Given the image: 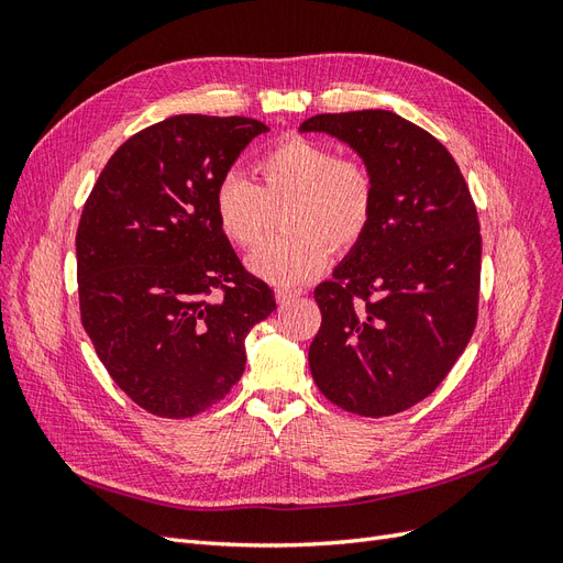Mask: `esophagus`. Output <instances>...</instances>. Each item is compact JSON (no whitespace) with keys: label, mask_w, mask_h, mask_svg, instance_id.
<instances>
[{"label":"esophagus","mask_w":563,"mask_h":563,"mask_svg":"<svg viewBox=\"0 0 563 563\" xmlns=\"http://www.w3.org/2000/svg\"><path fill=\"white\" fill-rule=\"evenodd\" d=\"M275 296H277V302H279V305H286V302H291L294 298L302 296V288H291V286H277V288H275Z\"/></svg>","instance_id":"1"}]
</instances>
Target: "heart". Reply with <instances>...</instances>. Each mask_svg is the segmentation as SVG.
Listing matches in <instances>:
<instances>
[{
  "instance_id": "b5f03b06",
  "label": "heart",
  "mask_w": 563,
  "mask_h": 563,
  "mask_svg": "<svg viewBox=\"0 0 563 563\" xmlns=\"http://www.w3.org/2000/svg\"><path fill=\"white\" fill-rule=\"evenodd\" d=\"M251 183L230 172L213 190V216L228 242L240 249L258 246L267 207H279V240L249 258L255 275L294 286L314 277L327 263L329 246L350 251L364 240L378 207V178L362 157L335 152L305 135H286L263 150L253 162Z\"/></svg>"
}]
</instances>
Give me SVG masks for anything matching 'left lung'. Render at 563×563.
Returning a JSON list of instances; mask_svg holds the SVG:
<instances>
[{"label": "left lung", "instance_id": "8db88e82", "mask_svg": "<svg viewBox=\"0 0 563 563\" xmlns=\"http://www.w3.org/2000/svg\"><path fill=\"white\" fill-rule=\"evenodd\" d=\"M300 131L345 141L378 178L364 240L314 288L312 378L343 411L401 413L432 395L474 333L482 282L474 199L451 152L395 112L314 114Z\"/></svg>", "mask_w": 563, "mask_h": 563}]
</instances>
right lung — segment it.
I'll return each mask as SVG.
<instances>
[{
	"mask_svg": "<svg viewBox=\"0 0 563 563\" xmlns=\"http://www.w3.org/2000/svg\"><path fill=\"white\" fill-rule=\"evenodd\" d=\"M265 131L249 117H168L119 145L84 203V331L152 416L192 418L223 399L244 373L249 331L277 310L213 216L218 180Z\"/></svg>",
	"mask_w": 563,
	"mask_h": 563,
	"instance_id": "right-lung-1",
	"label": "right lung"
}]
</instances>
